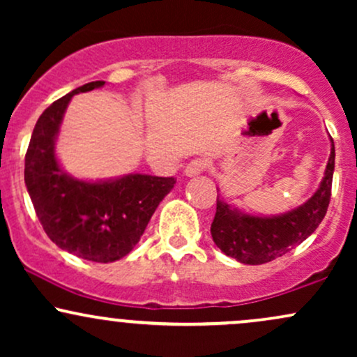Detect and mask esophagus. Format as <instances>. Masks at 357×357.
<instances>
[{"mask_svg": "<svg viewBox=\"0 0 357 357\" xmlns=\"http://www.w3.org/2000/svg\"><path fill=\"white\" fill-rule=\"evenodd\" d=\"M210 166V162L206 161V159H192V161H190L186 165V167H184V174L186 176H198L202 174L203 171H206V167Z\"/></svg>", "mask_w": 357, "mask_h": 357, "instance_id": "1", "label": "esophagus"}]
</instances>
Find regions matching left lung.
I'll use <instances>...</instances> for the list:
<instances>
[{"mask_svg": "<svg viewBox=\"0 0 357 357\" xmlns=\"http://www.w3.org/2000/svg\"><path fill=\"white\" fill-rule=\"evenodd\" d=\"M333 142V139H331ZM334 142L319 190L304 204L277 216H253L216 198L211 236L225 255L245 265H261L285 255L315 231L327 213L334 174Z\"/></svg>", "mask_w": 357, "mask_h": 357, "instance_id": "obj_1", "label": "left lung"}]
</instances>
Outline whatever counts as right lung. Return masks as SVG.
<instances>
[{
	"label": "right lung",
	"instance_id": "add662e5",
	"mask_svg": "<svg viewBox=\"0 0 357 357\" xmlns=\"http://www.w3.org/2000/svg\"><path fill=\"white\" fill-rule=\"evenodd\" d=\"M104 84L82 85L45 109L24 155V184L48 238L68 253L99 264L116 261L136 247L158 204L176 183L174 178L149 174L90 183L61 169L55 139L65 109L75 93Z\"/></svg>",
	"mask_w": 357,
	"mask_h": 357
}]
</instances>
